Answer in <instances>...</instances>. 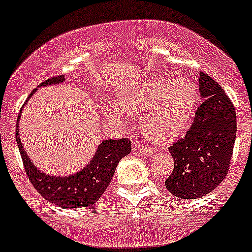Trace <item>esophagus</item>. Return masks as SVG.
I'll use <instances>...</instances> for the list:
<instances>
[{"label": "esophagus", "mask_w": 252, "mask_h": 252, "mask_svg": "<svg viewBox=\"0 0 252 252\" xmlns=\"http://www.w3.org/2000/svg\"><path fill=\"white\" fill-rule=\"evenodd\" d=\"M138 151L142 154V155H151L153 154V150L149 149V148H144V147H139Z\"/></svg>", "instance_id": "obj_1"}]
</instances>
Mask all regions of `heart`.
Segmentation results:
<instances>
[{"label":"heart","instance_id":"1","mask_svg":"<svg viewBox=\"0 0 252 252\" xmlns=\"http://www.w3.org/2000/svg\"><path fill=\"white\" fill-rule=\"evenodd\" d=\"M121 105L109 103L107 111L122 118L124 111L142 115V132L153 143L165 144L175 141L191 123L195 114L196 88L186 78L153 77L124 94Z\"/></svg>","mask_w":252,"mask_h":252}]
</instances>
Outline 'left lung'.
I'll list each match as a JSON object with an SVG mask.
<instances>
[{
    "label": "left lung",
    "mask_w": 252,
    "mask_h": 252,
    "mask_svg": "<svg viewBox=\"0 0 252 252\" xmlns=\"http://www.w3.org/2000/svg\"><path fill=\"white\" fill-rule=\"evenodd\" d=\"M203 98L183 138L170 145L175 166L165 188L182 199L201 198L228 175L237 123L232 102L214 78L199 72Z\"/></svg>",
    "instance_id": "obj_1"
}]
</instances>
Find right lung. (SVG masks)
I'll return each instance as SVG.
<instances>
[{
	"mask_svg": "<svg viewBox=\"0 0 252 252\" xmlns=\"http://www.w3.org/2000/svg\"><path fill=\"white\" fill-rule=\"evenodd\" d=\"M63 81H64V75H59L42 82L39 87L57 84ZM36 90L37 89L32 90L29 97H32ZM20 117L21 111L17 117L16 142L22 156L26 174L39 195L44 197L48 202L59 207L74 209L95 204L110 184L118 162L123 157L129 155L131 151V142L128 138L105 139L98 145V149L93 157L92 162L77 174L65 176V177L61 176L56 177V176L43 174L32 164L23 149L19 136Z\"/></svg>",
	"mask_w": 252,
	"mask_h": 252,
	"instance_id": "right-lung-1",
	"label": "right lung"
}]
</instances>
